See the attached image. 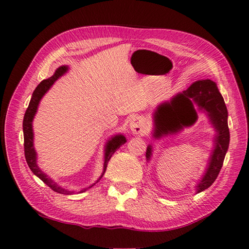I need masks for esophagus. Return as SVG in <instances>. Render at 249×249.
<instances>
[{
  "mask_svg": "<svg viewBox=\"0 0 249 249\" xmlns=\"http://www.w3.org/2000/svg\"><path fill=\"white\" fill-rule=\"evenodd\" d=\"M130 129L134 134H142L145 131V123L140 116H135L130 123Z\"/></svg>",
  "mask_w": 249,
  "mask_h": 249,
  "instance_id": "1",
  "label": "esophagus"
}]
</instances>
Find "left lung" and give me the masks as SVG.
Instances as JSON below:
<instances>
[{"label":"left lung","instance_id":"left-lung-1","mask_svg":"<svg viewBox=\"0 0 249 249\" xmlns=\"http://www.w3.org/2000/svg\"><path fill=\"white\" fill-rule=\"evenodd\" d=\"M193 104L199 109H205L211 122L217 130L215 149L209 163L206 175L196 186L197 193L208 189L212 185L221 170L224 157L230 144V130L228 124V109L222 95L215 82L201 80L193 83L183 93L178 94L170 104H164L156 112L155 137L162 134L177 132L182 125H189L197 118ZM152 155V147L147 146L146 158Z\"/></svg>","mask_w":249,"mask_h":249}]
</instances>
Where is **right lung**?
I'll list each match as a JSON object with an SVG mask.
<instances>
[{
    "instance_id": "right-lung-1",
    "label": "right lung",
    "mask_w": 249,
    "mask_h": 249,
    "mask_svg": "<svg viewBox=\"0 0 249 249\" xmlns=\"http://www.w3.org/2000/svg\"><path fill=\"white\" fill-rule=\"evenodd\" d=\"M67 71L66 66H61L55 71V73L53 74L52 77H50L47 80L41 81L38 86H37L34 90V92L32 94L31 101L29 103V106L26 110L25 116H24V122H22V130H24V148H25V158L26 161L29 165L30 169L32 170L35 176L38 177L42 182L48 185L53 191L58 192L60 194H72L74 193L73 191H69L66 189H63L62 187H60L57 183H55L54 180L50 178L47 175H44V172H42L39 167L37 166L36 164V152L33 147V130H32V120L34 118L35 113L37 111V107H38L39 101L41 100V97L44 95L48 90L51 88V86L54 84L55 81L62 76L63 73H65ZM125 138L123 136V135H117V136L113 137L111 140L108 141L107 146H106V152H105V162H104V171L103 175L107 169V165L109 160L111 159L112 155L116 152V149L119 148L123 144L125 143ZM102 175V177H103ZM102 177L99 178L101 179ZM93 186V185H92ZM92 186H90L89 188H91ZM86 189L79 191V193L84 192Z\"/></svg>"
}]
</instances>
